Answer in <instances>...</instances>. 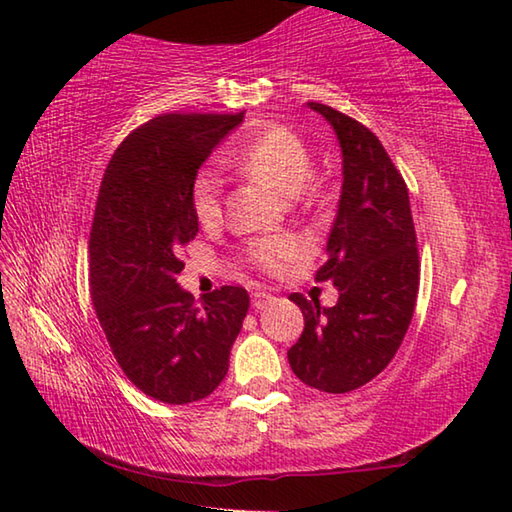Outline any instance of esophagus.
<instances>
[{"instance_id": "esophagus-1", "label": "esophagus", "mask_w": 512, "mask_h": 512, "mask_svg": "<svg viewBox=\"0 0 512 512\" xmlns=\"http://www.w3.org/2000/svg\"><path fill=\"white\" fill-rule=\"evenodd\" d=\"M275 298L271 296V293H266V291H255L253 293V307L255 309H264L266 305H271Z\"/></svg>"}]
</instances>
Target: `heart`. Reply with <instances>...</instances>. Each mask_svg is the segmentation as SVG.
<instances>
[{
  "instance_id": "1",
  "label": "heart",
  "mask_w": 512,
  "mask_h": 512,
  "mask_svg": "<svg viewBox=\"0 0 512 512\" xmlns=\"http://www.w3.org/2000/svg\"><path fill=\"white\" fill-rule=\"evenodd\" d=\"M235 162L248 176L271 187L280 196H296L300 189L314 196L307 183L314 171V155L307 142L289 128L271 124L244 144ZM189 203L196 221L216 225L223 214V180L214 169L205 167L194 176L189 187ZM305 255V246L293 237H264L246 246V262L266 273H282Z\"/></svg>"
}]
</instances>
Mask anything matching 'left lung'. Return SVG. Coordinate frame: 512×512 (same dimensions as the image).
I'll use <instances>...</instances> for the list:
<instances>
[{"label":"left lung","mask_w":512,"mask_h":512,"mask_svg":"<svg viewBox=\"0 0 512 512\" xmlns=\"http://www.w3.org/2000/svg\"><path fill=\"white\" fill-rule=\"evenodd\" d=\"M343 151L339 212L318 282L339 289L334 307L291 293L305 329L287 352L291 370L323 393H350L375 379L400 350L420 287L418 237L402 173L377 135L325 103Z\"/></svg>","instance_id":"8db88e82"}]
</instances>
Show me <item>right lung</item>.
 <instances>
[{"instance_id":"obj_1","label":"right lung","mask_w":512,"mask_h":512,"mask_svg":"<svg viewBox=\"0 0 512 512\" xmlns=\"http://www.w3.org/2000/svg\"><path fill=\"white\" fill-rule=\"evenodd\" d=\"M244 115L153 117L119 144L103 173L88 244L90 296L119 368L153 400L210 395L248 314L246 289L194 300L176 284L180 250L198 235L189 187Z\"/></svg>"}]
</instances>
